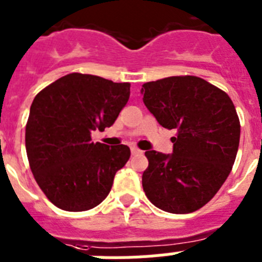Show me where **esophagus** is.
Listing matches in <instances>:
<instances>
[{
  "label": "esophagus",
  "instance_id": "1",
  "mask_svg": "<svg viewBox=\"0 0 262 262\" xmlns=\"http://www.w3.org/2000/svg\"><path fill=\"white\" fill-rule=\"evenodd\" d=\"M131 154L139 155V154H143V151H140V149H139V148H136V147H131Z\"/></svg>",
  "mask_w": 262,
  "mask_h": 262
}]
</instances>
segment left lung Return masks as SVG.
<instances>
[{
	"label": "left lung",
	"mask_w": 262,
	"mask_h": 262,
	"mask_svg": "<svg viewBox=\"0 0 262 262\" xmlns=\"http://www.w3.org/2000/svg\"><path fill=\"white\" fill-rule=\"evenodd\" d=\"M143 102L163 127L177 129L172 154L147 151L143 189L172 214L201 209L217 193L235 163L240 122L228 94L195 76L143 85Z\"/></svg>",
	"instance_id": "obj_1"
}]
</instances>
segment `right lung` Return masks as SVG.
<instances>
[{"mask_svg":"<svg viewBox=\"0 0 262 262\" xmlns=\"http://www.w3.org/2000/svg\"><path fill=\"white\" fill-rule=\"evenodd\" d=\"M128 82L71 73L32 101L26 124L30 168L48 200L66 211H86L108 195L129 159L127 145L92 142L114 124L129 98Z\"/></svg>","mask_w":262,"mask_h":262,"instance_id":"add662e5","label":"right lung"}]
</instances>
